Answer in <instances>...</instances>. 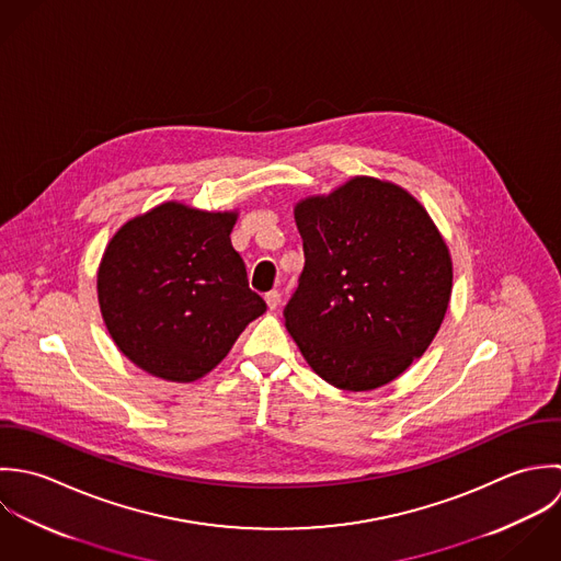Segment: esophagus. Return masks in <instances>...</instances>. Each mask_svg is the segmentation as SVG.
I'll return each instance as SVG.
<instances>
[{"mask_svg":"<svg viewBox=\"0 0 561 561\" xmlns=\"http://www.w3.org/2000/svg\"><path fill=\"white\" fill-rule=\"evenodd\" d=\"M264 299H266V306H268L271 310H277L279 301H282V295H279L277 290H271V293H266V295H264Z\"/></svg>","mask_w":561,"mask_h":561,"instance_id":"esophagus-1","label":"esophagus"}]
</instances>
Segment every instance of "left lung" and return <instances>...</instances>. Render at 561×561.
<instances>
[{
	"instance_id": "left-lung-1",
	"label": "left lung",
	"mask_w": 561,
	"mask_h": 561,
	"mask_svg": "<svg viewBox=\"0 0 561 561\" xmlns=\"http://www.w3.org/2000/svg\"><path fill=\"white\" fill-rule=\"evenodd\" d=\"M306 264L284 319L308 364L342 390H373L421 357L447 312L453 268L425 208L355 178L297 206Z\"/></svg>"
}]
</instances>
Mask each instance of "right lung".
Listing matches in <instances>:
<instances>
[{
  "mask_svg": "<svg viewBox=\"0 0 561 561\" xmlns=\"http://www.w3.org/2000/svg\"><path fill=\"white\" fill-rule=\"evenodd\" d=\"M236 215L162 204L114 233L100 264V306L116 346L142 370L195 381L264 314L231 247Z\"/></svg>",
  "mask_w": 561,
  "mask_h": 561,
  "instance_id": "right-lung-1",
  "label": "right lung"
}]
</instances>
